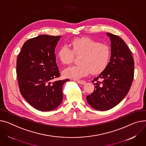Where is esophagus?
I'll return each instance as SVG.
<instances>
[{
	"label": "esophagus",
	"mask_w": 146,
	"mask_h": 146,
	"mask_svg": "<svg viewBox=\"0 0 146 146\" xmlns=\"http://www.w3.org/2000/svg\"><path fill=\"white\" fill-rule=\"evenodd\" d=\"M77 83L80 84H84L86 83V82L84 80H77Z\"/></svg>",
	"instance_id": "esophagus-1"
}]
</instances>
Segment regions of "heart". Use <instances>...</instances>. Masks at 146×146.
Listing matches in <instances>:
<instances>
[{"label":"heart","mask_w":146,"mask_h":146,"mask_svg":"<svg viewBox=\"0 0 146 146\" xmlns=\"http://www.w3.org/2000/svg\"><path fill=\"white\" fill-rule=\"evenodd\" d=\"M71 48L67 45L59 48L57 57L63 64H69L74 59L75 55H82L80 64L67 68L63 72L66 78L79 79L89 73L97 74L102 72L108 66L110 57V47L90 38H75L70 43Z\"/></svg>","instance_id":"b5f03b06"}]
</instances>
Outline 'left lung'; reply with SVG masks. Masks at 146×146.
<instances>
[{"mask_svg": "<svg viewBox=\"0 0 146 146\" xmlns=\"http://www.w3.org/2000/svg\"><path fill=\"white\" fill-rule=\"evenodd\" d=\"M106 35L111 42L110 62L92 81L94 90L86 97L92 108L100 111L108 110L124 99L130 89L134 72V60L127 45L118 36L110 33ZM98 79L102 82L98 81Z\"/></svg>", "mask_w": 146, "mask_h": 146, "instance_id": "1", "label": "left lung"}]
</instances>
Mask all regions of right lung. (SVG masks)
<instances>
[{"label":"right lung","mask_w":146,"mask_h":146,"mask_svg":"<svg viewBox=\"0 0 146 146\" xmlns=\"http://www.w3.org/2000/svg\"><path fill=\"white\" fill-rule=\"evenodd\" d=\"M61 37L41 35L29 39L17 59L21 93L35 109L42 111L53 110L61 104L63 86L69 80L51 82L60 76L54 52Z\"/></svg>","instance_id":"1"}]
</instances>
